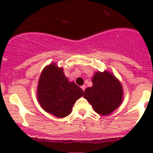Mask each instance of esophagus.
I'll return each instance as SVG.
<instances>
[{
	"instance_id": "34e87169",
	"label": "esophagus",
	"mask_w": 153,
	"mask_h": 153,
	"mask_svg": "<svg viewBox=\"0 0 153 153\" xmlns=\"http://www.w3.org/2000/svg\"><path fill=\"white\" fill-rule=\"evenodd\" d=\"M81 89H82L83 91H84V90H85V89H86V86H84V85H83V86H81Z\"/></svg>"
}]
</instances>
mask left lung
<instances>
[{"instance_id": "obj_1", "label": "left lung", "mask_w": 153, "mask_h": 153, "mask_svg": "<svg viewBox=\"0 0 153 153\" xmlns=\"http://www.w3.org/2000/svg\"><path fill=\"white\" fill-rule=\"evenodd\" d=\"M93 86L86 88L84 98L98 114L106 115L113 112L122 102L121 83L108 72H96L92 79Z\"/></svg>"}]
</instances>
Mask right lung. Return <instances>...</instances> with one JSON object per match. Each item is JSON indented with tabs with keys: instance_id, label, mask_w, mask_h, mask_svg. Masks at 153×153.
Here are the masks:
<instances>
[{
	"instance_id": "add662e5",
	"label": "right lung",
	"mask_w": 153,
	"mask_h": 153,
	"mask_svg": "<svg viewBox=\"0 0 153 153\" xmlns=\"http://www.w3.org/2000/svg\"><path fill=\"white\" fill-rule=\"evenodd\" d=\"M83 93L75 83L69 82L62 68L52 64L44 69L38 82V99L46 112L58 118L67 116Z\"/></svg>"
}]
</instances>
